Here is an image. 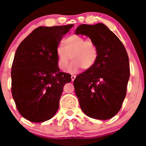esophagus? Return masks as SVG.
Wrapping results in <instances>:
<instances>
[{"label": "esophagus", "mask_w": 146, "mask_h": 146, "mask_svg": "<svg viewBox=\"0 0 146 146\" xmlns=\"http://www.w3.org/2000/svg\"><path fill=\"white\" fill-rule=\"evenodd\" d=\"M75 78H76V76H75V75H71V80H72V82H73V81L75 80Z\"/></svg>", "instance_id": "obj_1"}]
</instances>
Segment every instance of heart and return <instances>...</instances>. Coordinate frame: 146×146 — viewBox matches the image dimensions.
I'll use <instances>...</instances> for the list:
<instances>
[{
  "instance_id": "heart-1",
  "label": "heart",
  "mask_w": 146,
  "mask_h": 146,
  "mask_svg": "<svg viewBox=\"0 0 146 146\" xmlns=\"http://www.w3.org/2000/svg\"><path fill=\"white\" fill-rule=\"evenodd\" d=\"M70 57L73 61L68 68ZM56 57L58 66L61 71H65L68 67V73H75L82 68L89 70L93 67L99 58V48L92 40L72 35L63 40L62 47H57Z\"/></svg>"
}]
</instances>
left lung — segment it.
Listing matches in <instances>:
<instances>
[{"mask_svg":"<svg viewBox=\"0 0 146 146\" xmlns=\"http://www.w3.org/2000/svg\"><path fill=\"white\" fill-rule=\"evenodd\" d=\"M75 35L88 36L99 48L95 64L73 82L80 108L88 117L108 120L120 111L126 94L130 77L127 52L118 37L102 23L80 25Z\"/></svg>","mask_w":146,"mask_h":146,"instance_id":"obj_1","label":"left lung"}]
</instances>
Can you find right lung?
Segmentation results:
<instances>
[{
    "mask_svg": "<svg viewBox=\"0 0 146 146\" xmlns=\"http://www.w3.org/2000/svg\"><path fill=\"white\" fill-rule=\"evenodd\" d=\"M73 24L39 26L24 38L15 52L11 67V92L22 117L33 122L52 118L71 75L60 71L56 49Z\"/></svg>",
    "mask_w": 146,
    "mask_h": 146,
    "instance_id": "right-lung-1",
    "label": "right lung"
}]
</instances>
